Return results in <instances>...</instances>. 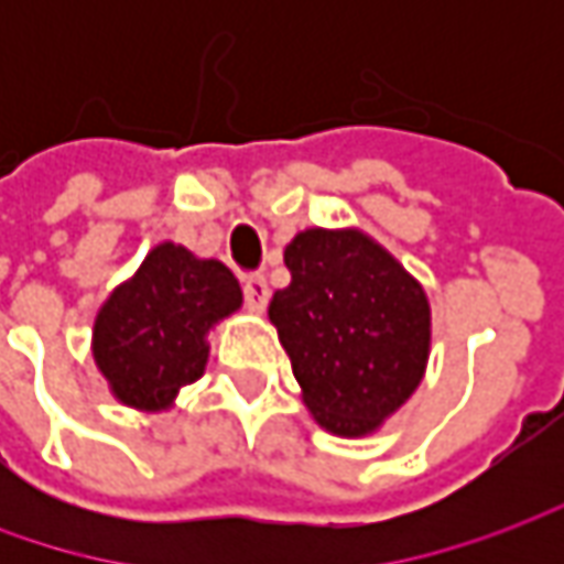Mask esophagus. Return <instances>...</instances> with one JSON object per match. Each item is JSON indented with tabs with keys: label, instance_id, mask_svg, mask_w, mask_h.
Instances as JSON below:
<instances>
[{
	"label": "esophagus",
	"instance_id": "esophagus-1",
	"mask_svg": "<svg viewBox=\"0 0 564 564\" xmlns=\"http://www.w3.org/2000/svg\"><path fill=\"white\" fill-rule=\"evenodd\" d=\"M245 304H248V311H253V314H263L267 311V304H270V285H267L263 275H248L245 279Z\"/></svg>",
	"mask_w": 564,
	"mask_h": 564
}]
</instances>
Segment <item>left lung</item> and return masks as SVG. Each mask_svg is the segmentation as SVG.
I'll return each mask as SVG.
<instances>
[{"label": "left lung", "instance_id": "obj_1", "mask_svg": "<svg viewBox=\"0 0 564 564\" xmlns=\"http://www.w3.org/2000/svg\"><path fill=\"white\" fill-rule=\"evenodd\" d=\"M289 289L270 323L301 399L336 436H370L414 395L430 360L423 285L360 228H304L285 248Z\"/></svg>", "mask_w": 564, "mask_h": 564}]
</instances>
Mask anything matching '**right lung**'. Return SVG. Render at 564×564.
Listing matches in <instances>:
<instances>
[{
  "label": "right lung",
  "mask_w": 564,
  "mask_h": 564,
  "mask_svg": "<svg viewBox=\"0 0 564 564\" xmlns=\"http://www.w3.org/2000/svg\"><path fill=\"white\" fill-rule=\"evenodd\" d=\"M241 301L226 263L172 241L156 245L94 319V360L109 392L138 411H169L178 389L204 377L209 329Z\"/></svg>",
  "instance_id": "1"
}]
</instances>
